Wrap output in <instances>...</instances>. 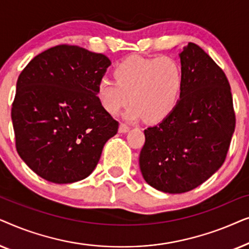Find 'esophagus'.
<instances>
[{"label": "esophagus", "mask_w": 249, "mask_h": 249, "mask_svg": "<svg viewBox=\"0 0 249 249\" xmlns=\"http://www.w3.org/2000/svg\"><path fill=\"white\" fill-rule=\"evenodd\" d=\"M129 129H130V127L124 124H120V125H119V132H121V134H125V132H128Z\"/></svg>", "instance_id": "obj_1"}]
</instances>
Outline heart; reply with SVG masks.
Masks as SVG:
<instances>
[{
  "label": "heart",
  "instance_id": "obj_1",
  "mask_svg": "<svg viewBox=\"0 0 249 249\" xmlns=\"http://www.w3.org/2000/svg\"><path fill=\"white\" fill-rule=\"evenodd\" d=\"M113 76L115 81L103 79L96 87L98 103L113 117L131 102L128 120L144 115L147 121H161L180 101L183 73L172 57H127L115 66Z\"/></svg>",
  "mask_w": 249,
  "mask_h": 249
}]
</instances>
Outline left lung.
<instances>
[{
  "label": "left lung",
  "instance_id": "left-lung-1",
  "mask_svg": "<svg viewBox=\"0 0 249 249\" xmlns=\"http://www.w3.org/2000/svg\"><path fill=\"white\" fill-rule=\"evenodd\" d=\"M183 73L175 111L145 129L139 166L145 181L169 194L189 192L223 164L236 127L230 84L198 45L179 54Z\"/></svg>",
  "mask_w": 249,
  "mask_h": 249
}]
</instances>
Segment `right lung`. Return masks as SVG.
I'll return each instance as SVG.
<instances>
[{
  "mask_svg": "<svg viewBox=\"0 0 249 249\" xmlns=\"http://www.w3.org/2000/svg\"><path fill=\"white\" fill-rule=\"evenodd\" d=\"M107 56L74 45L44 51L19 74L11 118L17 152L43 179L87 178L119 122L98 103L96 87Z\"/></svg>",
  "mask_w": 249,
  "mask_h": 249,
  "instance_id": "1",
  "label": "right lung"
}]
</instances>
